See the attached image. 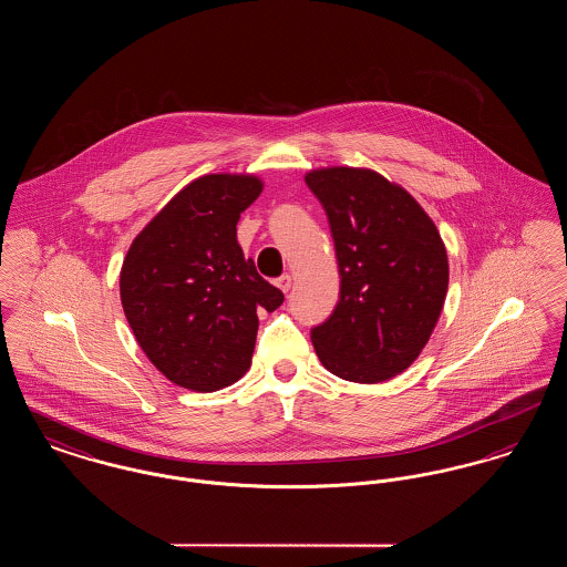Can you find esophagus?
Wrapping results in <instances>:
<instances>
[{
  "instance_id": "34e87169",
  "label": "esophagus",
  "mask_w": 567,
  "mask_h": 567,
  "mask_svg": "<svg viewBox=\"0 0 567 567\" xmlns=\"http://www.w3.org/2000/svg\"><path fill=\"white\" fill-rule=\"evenodd\" d=\"M276 287H278L282 293H287V291L293 287V276H291V274H285V276H280V278L276 280Z\"/></svg>"
}]
</instances>
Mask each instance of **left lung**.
Segmentation results:
<instances>
[{
  "instance_id": "1",
  "label": "left lung",
  "mask_w": 567,
  "mask_h": 567,
  "mask_svg": "<svg viewBox=\"0 0 567 567\" xmlns=\"http://www.w3.org/2000/svg\"><path fill=\"white\" fill-rule=\"evenodd\" d=\"M340 271L333 315L310 338L324 370L361 384L408 370L432 338L449 291V255L430 215L370 167L310 169Z\"/></svg>"
}]
</instances>
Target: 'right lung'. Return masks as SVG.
Listing matches in <instances>:
<instances>
[{"label":"right lung","instance_id":"add662e5","mask_svg":"<svg viewBox=\"0 0 567 567\" xmlns=\"http://www.w3.org/2000/svg\"><path fill=\"white\" fill-rule=\"evenodd\" d=\"M255 174H204L137 234L121 266V303L135 342L169 382L199 393L248 372L259 310L282 291L264 280L236 225L259 197Z\"/></svg>","mask_w":567,"mask_h":567}]
</instances>
